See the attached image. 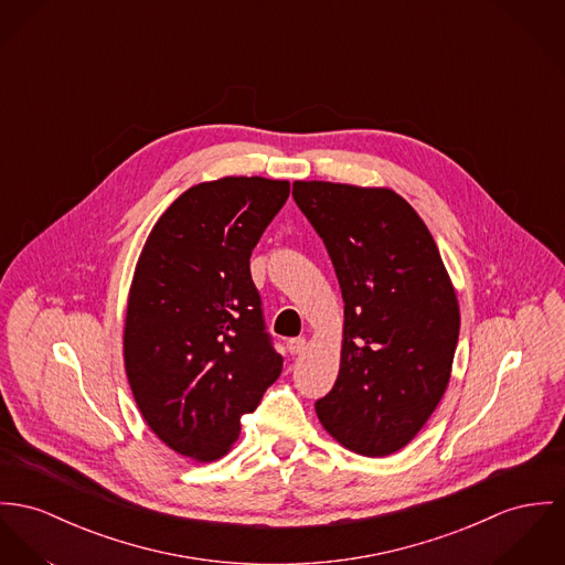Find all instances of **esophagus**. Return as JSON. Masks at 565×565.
<instances>
[{
    "label": "esophagus",
    "mask_w": 565,
    "mask_h": 565,
    "mask_svg": "<svg viewBox=\"0 0 565 565\" xmlns=\"http://www.w3.org/2000/svg\"><path fill=\"white\" fill-rule=\"evenodd\" d=\"M305 338H290L288 342H286V348H288V352L290 354H301L305 350Z\"/></svg>",
    "instance_id": "34e87169"
}]
</instances>
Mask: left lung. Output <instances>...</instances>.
<instances>
[{"mask_svg":"<svg viewBox=\"0 0 565 565\" xmlns=\"http://www.w3.org/2000/svg\"><path fill=\"white\" fill-rule=\"evenodd\" d=\"M344 299L340 374L316 402L324 430L383 458L408 445L447 390L460 309L435 238L391 189L297 180Z\"/></svg>","mask_w":565,"mask_h":565,"instance_id":"8db88e82","label":"left lung"}]
</instances>
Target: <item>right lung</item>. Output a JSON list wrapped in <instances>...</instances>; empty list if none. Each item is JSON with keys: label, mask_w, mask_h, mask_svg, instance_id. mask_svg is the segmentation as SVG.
<instances>
[{"label": "right lung", "mask_w": 565, "mask_h": 565, "mask_svg": "<svg viewBox=\"0 0 565 565\" xmlns=\"http://www.w3.org/2000/svg\"><path fill=\"white\" fill-rule=\"evenodd\" d=\"M288 180L227 175L184 191L152 227L130 284L125 367L168 447L198 462L236 443L281 374L249 258Z\"/></svg>", "instance_id": "1"}]
</instances>
